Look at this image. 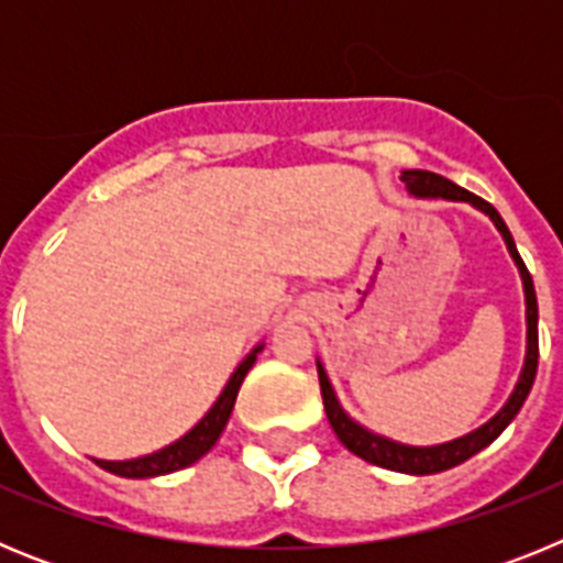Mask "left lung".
I'll use <instances>...</instances> for the list:
<instances>
[{"label":"left lung","instance_id":"1","mask_svg":"<svg viewBox=\"0 0 563 563\" xmlns=\"http://www.w3.org/2000/svg\"><path fill=\"white\" fill-rule=\"evenodd\" d=\"M406 183L415 197H442V200H454V202H471L474 208H479L482 213H487L494 225L499 228V233L505 236V245L514 256L516 267L521 273V285H525V305H527V355H525V369H521L519 383H516L514 395L507 397V402L499 409V415L490 417L485 426H479L476 431L471 434L460 437V440H451V442H442V445H429V449H417V445H402V442L389 440V437H380V434H372L369 429H363L352 420L346 411L341 409V402H338L335 391H332V383L327 377L324 366L318 361V380H321V397H324V409H327V420H330L332 431H335L338 440L346 445L355 456L361 460L372 462V465H380V467H389V471H400V474H415V476H426V474H440V471H449V467L460 465V462L471 460L474 454H479L485 445L496 440L501 431L510 426L519 409L525 406L527 395L533 389V380H536V369H539V301H536V287H533V276L530 271L525 267L521 262L519 251H516V242L507 231L505 220L499 217L490 202H485L482 197L476 194L465 191L460 188L456 183L445 180L440 174L434 172H402L400 177Z\"/></svg>","mask_w":563,"mask_h":563}]
</instances>
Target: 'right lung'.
Returning a JSON list of instances; mask_svg holds the SVG:
<instances>
[{
    "mask_svg": "<svg viewBox=\"0 0 563 563\" xmlns=\"http://www.w3.org/2000/svg\"><path fill=\"white\" fill-rule=\"evenodd\" d=\"M262 352V343H258L256 350L245 357V361L239 363L236 372L231 375L228 386L222 389V395L217 397L208 415L202 417L186 437H180L177 442L166 445V449L154 451V454L137 456V460H126V462H107V460H96V465H101L103 471L114 476H126V479H148V476H163L172 474V471H180V467L194 465V462L206 456L208 451L217 445L220 440L222 429L228 426V417L233 411V402H236L239 386L245 380V375L251 372V366L256 363V355Z\"/></svg>",
    "mask_w": 563,
    "mask_h": 563,
    "instance_id": "1",
    "label": "right lung"
}]
</instances>
